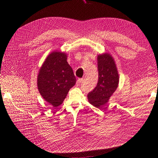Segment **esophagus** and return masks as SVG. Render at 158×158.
I'll list each match as a JSON object with an SVG mask.
<instances>
[{
	"label": "esophagus",
	"mask_w": 158,
	"mask_h": 158,
	"mask_svg": "<svg viewBox=\"0 0 158 158\" xmlns=\"http://www.w3.org/2000/svg\"><path fill=\"white\" fill-rule=\"evenodd\" d=\"M82 81H83V79H82V78H79V79H78V80L77 81V85H80L81 82H82Z\"/></svg>",
	"instance_id": "obj_1"
}]
</instances>
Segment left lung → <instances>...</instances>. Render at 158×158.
<instances>
[{"mask_svg":"<svg viewBox=\"0 0 158 158\" xmlns=\"http://www.w3.org/2000/svg\"><path fill=\"white\" fill-rule=\"evenodd\" d=\"M98 81L94 89L88 93L89 102L100 108L108 102L118 85L119 76L114 59L108 53L98 55Z\"/></svg>","mask_w":158,"mask_h":158,"instance_id":"left-lung-1","label":"left lung"}]
</instances>
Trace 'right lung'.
<instances>
[{
  "mask_svg": "<svg viewBox=\"0 0 158 158\" xmlns=\"http://www.w3.org/2000/svg\"><path fill=\"white\" fill-rule=\"evenodd\" d=\"M67 54L54 51L43 62L37 76V88L41 97L54 108L61 105L77 79L67 61Z\"/></svg>",
  "mask_w": 158,
  "mask_h": 158,
  "instance_id": "1",
  "label": "right lung"
}]
</instances>
